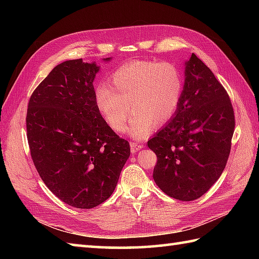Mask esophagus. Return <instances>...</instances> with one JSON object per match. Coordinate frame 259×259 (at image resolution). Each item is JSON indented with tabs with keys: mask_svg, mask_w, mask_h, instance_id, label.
Masks as SVG:
<instances>
[{
	"mask_svg": "<svg viewBox=\"0 0 259 259\" xmlns=\"http://www.w3.org/2000/svg\"><path fill=\"white\" fill-rule=\"evenodd\" d=\"M130 148H131V152L135 153L137 151H139L140 149H142V148H144V145L138 144V142H136V141H131L130 142Z\"/></svg>",
	"mask_w": 259,
	"mask_h": 259,
	"instance_id": "esophagus-1",
	"label": "esophagus"
}]
</instances>
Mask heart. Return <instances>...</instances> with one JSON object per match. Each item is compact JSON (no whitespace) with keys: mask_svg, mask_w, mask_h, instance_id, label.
I'll return each mask as SVG.
<instances>
[{"mask_svg":"<svg viewBox=\"0 0 259 259\" xmlns=\"http://www.w3.org/2000/svg\"><path fill=\"white\" fill-rule=\"evenodd\" d=\"M183 90V74L175 64L136 60L115 69L108 87L97 88L95 101L99 113L115 133L124 130L131 109L129 133L142 139L155 125L166 124L174 117Z\"/></svg>","mask_w":259,"mask_h":259,"instance_id":"1","label":"heart"}]
</instances>
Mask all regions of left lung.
I'll return each instance as SVG.
<instances>
[{
  "label": "left lung",
  "mask_w": 259,
  "mask_h": 259,
  "mask_svg": "<svg viewBox=\"0 0 259 259\" xmlns=\"http://www.w3.org/2000/svg\"><path fill=\"white\" fill-rule=\"evenodd\" d=\"M185 74L177 111L148 147L157 155L153 179L159 188L191 201L206 194L226 167L235 113L227 91L195 53Z\"/></svg>",
  "instance_id": "left-lung-1"
}]
</instances>
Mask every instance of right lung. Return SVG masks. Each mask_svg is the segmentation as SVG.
<instances>
[{"mask_svg":"<svg viewBox=\"0 0 259 259\" xmlns=\"http://www.w3.org/2000/svg\"><path fill=\"white\" fill-rule=\"evenodd\" d=\"M98 71L82 59L58 64L33 91L26 112L27 142L41 179L59 199L81 209L112 195L130 156L129 142L96 107Z\"/></svg>","mask_w":259,"mask_h":259,"instance_id":"obj_1","label":"right lung"}]
</instances>
